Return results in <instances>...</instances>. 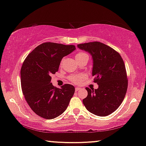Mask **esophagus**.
<instances>
[{
    "instance_id": "1",
    "label": "esophagus",
    "mask_w": 146,
    "mask_h": 146,
    "mask_svg": "<svg viewBox=\"0 0 146 146\" xmlns=\"http://www.w3.org/2000/svg\"><path fill=\"white\" fill-rule=\"evenodd\" d=\"M81 88H80V87H76V88H75V90H76V92H78V90H80Z\"/></svg>"
}]
</instances>
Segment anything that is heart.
Listing matches in <instances>:
<instances>
[{"instance_id": "obj_1", "label": "heart", "mask_w": 146, "mask_h": 146, "mask_svg": "<svg viewBox=\"0 0 146 146\" xmlns=\"http://www.w3.org/2000/svg\"><path fill=\"white\" fill-rule=\"evenodd\" d=\"M86 54L84 52L77 53L76 54V59L82 57L83 56H84ZM84 77H85L84 75L82 74H72L70 76L68 77V79L71 82L77 84L81 83L82 82L83 79L84 78Z\"/></svg>"}]
</instances>
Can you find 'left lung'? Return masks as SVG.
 Listing matches in <instances>:
<instances>
[{
    "mask_svg": "<svg viewBox=\"0 0 146 146\" xmlns=\"http://www.w3.org/2000/svg\"><path fill=\"white\" fill-rule=\"evenodd\" d=\"M80 49L90 54L93 59L94 82L98 89H90L83 104L90 112L98 116H106L121 105L127 89V74L123 59L111 47L92 42L78 44Z\"/></svg>",
    "mask_w": 146,
    "mask_h": 146,
    "instance_id": "obj_1",
    "label": "left lung"
}]
</instances>
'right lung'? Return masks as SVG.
<instances>
[{
	"label": "right lung",
	"mask_w": 146,
	"mask_h": 146,
	"mask_svg": "<svg viewBox=\"0 0 146 146\" xmlns=\"http://www.w3.org/2000/svg\"><path fill=\"white\" fill-rule=\"evenodd\" d=\"M76 49L74 45L45 42L35 48L26 58L21 70L22 90L28 104L39 116L54 119L62 114L75 92L72 85L57 88L51 76L58 72L63 57Z\"/></svg>",
	"instance_id": "add662e5"
}]
</instances>
